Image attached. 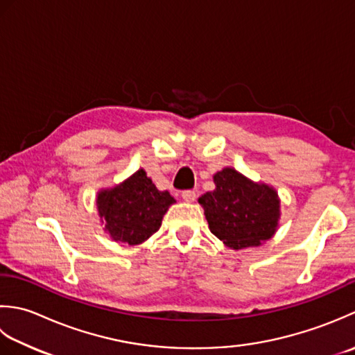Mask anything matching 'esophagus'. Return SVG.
<instances>
[{
  "mask_svg": "<svg viewBox=\"0 0 355 355\" xmlns=\"http://www.w3.org/2000/svg\"><path fill=\"white\" fill-rule=\"evenodd\" d=\"M182 199L185 202H194V200H196V191H193V190L182 191Z\"/></svg>",
  "mask_w": 355,
  "mask_h": 355,
  "instance_id": "1",
  "label": "esophagus"
}]
</instances>
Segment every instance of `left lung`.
<instances>
[{"instance_id":"left-lung-1","label":"left lung","mask_w":355,"mask_h":355,"mask_svg":"<svg viewBox=\"0 0 355 355\" xmlns=\"http://www.w3.org/2000/svg\"><path fill=\"white\" fill-rule=\"evenodd\" d=\"M216 190L199 198L211 233L241 250L268 241L276 233L279 198L271 187L254 184L233 168L214 175Z\"/></svg>"}]
</instances>
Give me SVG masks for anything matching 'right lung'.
I'll use <instances>...</instances> for the list:
<instances>
[{
  "label": "right lung",
  "instance_id": "right-lung-1",
  "mask_svg": "<svg viewBox=\"0 0 355 355\" xmlns=\"http://www.w3.org/2000/svg\"><path fill=\"white\" fill-rule=\"evenodd\" d=\"M96 204L114 241L137 245L156 233L175 199L168 191H159L147 173L139 170L124 184L101 191Z\"/></svg>",
  "mask_w": 355,
  "mask_h": 355
}]
</instances>
